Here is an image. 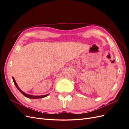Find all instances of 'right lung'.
Returning <instances> with one entry per match:
<instances>
[{"label":"right lung","instance_id":"1","mask_svg":"<svg viewBox=\"0 0 129 129\" xmlns=\"http://www.w3.org/2000/svg\"><path fill=\"white\" fill-rule=\"evenodd\" d=\"M12 79H13V82L15 85V87H17V88L19 90V91H20V92L22 93V94L23 95H24L25 97H27V98H29V99H42V98H44V97H46L47 96L48 94H47V95H40V96H33V95H29V94H27V93L24 92V91H22L21 90H20V89L19 88V87H18V85L16 82V81H15V79H14V77H12Z\"/></svg>","mask_w":129,"mask_h":129}]
</instances>
